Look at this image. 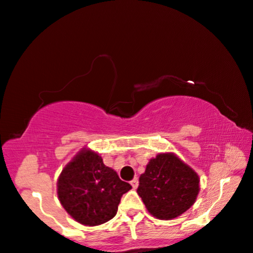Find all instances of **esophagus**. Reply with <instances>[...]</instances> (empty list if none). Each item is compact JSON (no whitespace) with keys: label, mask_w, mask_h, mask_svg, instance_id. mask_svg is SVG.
<instances>
[{"label":"esophagus","mask_w":253,"mask_h":253,"mask_svg":"<svg viewBox=\"0 0 253 253\" xmlns=\"http://www.w3.org/2000/svg\"><path fill=\"white\" fill-rule=\"evenodd\" d=\"M130 184H131V186H132V188H137L138 187V185H139V182H138V178H133L132 180L130 181Z\"/></svg>","instance_id":"1"}]
</instances>
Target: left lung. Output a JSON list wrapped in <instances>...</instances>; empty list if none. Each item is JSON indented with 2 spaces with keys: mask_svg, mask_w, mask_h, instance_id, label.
<instances>
[{
  "mask_svg": "<svg viewBox=\"0 0 253 253\" xmlns=\"http://www.w3.org/2000/svg\"><path fill=\"white\" fill-rule=\"evenodd\" d=\"M199 192V175L174 153H160L149 160L137 189L149 213L161 220L187 211Z\"/></svg>",
  "mask_w": 253,
  "mask_h": 253,
  "instance_id": "left-lung-1",
  "label": "left lung"
}]
</instances>
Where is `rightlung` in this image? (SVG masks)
Listing matches in <instances>:
<instances>
[{
    "label": "right lung",
    "mask_w": 253,
    "mask_h": 253,
    "mask_svg": "<svg viewBox=\"0 0 253 253\" xmlns=\"http://www.w3.org/2000/svg\"><path fill=\"white\" fill-rule=\"evenodd\" d=\"M131 185L122 181L99 154L82 148L61 171L57 194L67 213L84 226L105 224L115 217L123 194Z\"/></svg>",
    "instance_id": "1"
}]
</instances>
